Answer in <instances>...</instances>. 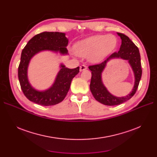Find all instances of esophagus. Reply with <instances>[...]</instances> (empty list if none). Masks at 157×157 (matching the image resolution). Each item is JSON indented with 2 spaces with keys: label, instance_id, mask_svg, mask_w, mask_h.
I'll return each mask as SVG.
<instances>
[{
  "label": "esophagus",
  "instance_id": "34e87169",
  "mask_svg": "<svg viewBox=\"0 0 157 157\" xmlns=\"http://www.w3.org/2000/svg\"><path fill=\"white\" fill-rule=\"evenodd\" d=\"M86 69H87V66L86 65H82L80 67V71H82L86 70Z\"/></svg>",
  "mask_w": 157,
  "mask_h": 157
}]
</instances>
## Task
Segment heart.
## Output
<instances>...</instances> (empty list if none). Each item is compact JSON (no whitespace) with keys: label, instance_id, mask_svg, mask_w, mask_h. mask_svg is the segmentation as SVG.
<instances>
[{"label":"heart","instance_id":"obj_1","mask_svg":"<svg viewBox=\"0 0 157 157\" xmlns=\"http://www.w3.org/2000/svg\"><path fill=\"white\" fill-rule=\"evenodd\" d=\"M116 45L117 39L113 35H98L78 42L75 45V50L79 56L91 55L90 60L98 62L113 52Z\"/></svg>","mask_w":157,"mask_h":157}]
</instances>
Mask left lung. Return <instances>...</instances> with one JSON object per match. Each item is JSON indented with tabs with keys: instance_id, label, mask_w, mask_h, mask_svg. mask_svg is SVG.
Instances as JSON below:
<instances>
[{
	"instance_id": "obj_1",
	"label": "left lung",
	"mask_w": 157,
	"mask_h": 157,
	"mask_svg": "<svg viewBox=\"0 0 157 157\" xmlns=\"http://www.w3.org/2000/svg\"><path fill=\"white\" fill-rule=\"evenodd\" d=\"M122 40L120 50L115 52L107 58V59L99 64L90 65L88 68L92 71V78L90 88L94 98L98 101L106 105H117L126 101L136 94L138 88L142 75L141 58L139 49L129 37L123 33H118ZM114 57H121L129 61L135 74V84L132 92L126 97L117 98L109 93L101 82V73L105 68L106 63Z\"/></svg>"
}]
</instances>
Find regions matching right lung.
<instances>
[{
    "label": "right lung",
    "instance_id": "add662e5",
    "mask_svg": "<svg viewBox=\"0 0 157 157\" xmlns=\"http://www.w3.org/2000/svg\"><path fill=\"white\" fill-rule=\"evenodd\" d=\"M68 39L65 33L59 32H43L33 36L23 49L21 61L18 67V78L23 93L31 101L43 106L56 105L62 101L70 88L71 80L79 73V67L68 69L61 65L52 87L45 92H38L33 89L27 80V69L32 57L41 50L59 51L67 54L66 46Z\"/></svg>",
    "mask_w": 157,
    "mask_h": 157
}]
</instances>
